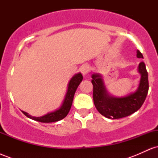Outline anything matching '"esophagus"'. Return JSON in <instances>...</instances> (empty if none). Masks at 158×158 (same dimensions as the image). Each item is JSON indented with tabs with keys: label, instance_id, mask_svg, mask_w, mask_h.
Here are the masks:
<instances>
[{
	"label": "esophagus",
	"instance_id": "esophagus-1",
	"mask_svg": "<svg viewBox=\"0 0 158 158\" xmlns=\"http://www.w3.org/2000/svg\"><path fill=\"white\" fill-rule=\"evenodd\" d=\"M81 72L83 76H87L90 72V67L87 64H84L81 68Z\"/></svg>",
	"mask_w": 158,
	"mask_h": 158
}]
</instances>
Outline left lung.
Listing matches in <instances>:
<instances>
[{
	"instance_id": "8db88e82",
	"label": "left lung",
	"mask_w": 158,
	"mask_h": 158,
	"mask_svg": "<svg viewBox=\"0 0 158 158\" xmlns=\"http://www.w3.org/2000/svg\"><path fill=\"white\" fill-rule=\"evenodd\" d=\"M137 58H143L137 50ZM138 71L141 74L138 89L135 93L120 98L110 97L106 89L102 78L99 73L92 75L93 99L96 108L102 115L109 119L128 117L141 108L148 91V72L143 61L139 64Z\"/></svg>"
}]
</instances>
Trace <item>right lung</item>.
Instances as JSON below:
<instances>
[{
	"instance_id": "1",
	"label": "right lung",
	"mask_w": 158,
	"mask_h": 158,
	"mask_svg": "<svg viewBox=\"0 0 158 158\" xmlns=\"http://www.w3.org/2000/svg\"><path fill=\"white\" fill-rule=\"evenodd\" d=\"M83 77L82 75L79 73L76 74L74 77L70 79V82L68 84V89L67 92L66 96H65L64 100L63 102L62 106L59 109L55 110V111L51 112V113L47 114L46 115L42 116V117H32V116L29 115L26 112L22 111L23 114L25 116H27L29 118L33 119V120L39 121L41 123H52L56 122V121L61 120V119H64L68 114L70 111V108H71L72 103H73V99L74 94H75L76 90H77L78 86L81 81H82Z\"/></svg>"
}]
</instances>
